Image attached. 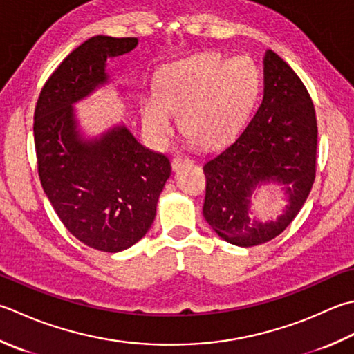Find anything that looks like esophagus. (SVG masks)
Masks as SVG:
<instances>
[{
  "label": "esophagus",
  "instance_id": "1",
  "mask_svg": "<svg viewBox=\"0 0 354 354\" xmlns=\"http://www.w3.org/2000/svg\"><path fill=\"white\" fill-rule=\"evenodd\" d=\"M192 161L189 158H183V156H175L171 159V169L173 170H178V169H181L183 165H185V164H190Z\"/></svg>",
  "mask_w": 354,
  "mask_h": 354
}]
</instances>
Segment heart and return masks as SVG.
Here are the masks:
<instances>
[{"instance_id":"obj_1","label":"heart","mask_w":354,"mask_h":354,"mask_svg":"<svg viewBox=\"0 0 354 354\" xmlns=\"http://www.w3.org/2000/svg\"><path fill=\"white\" fill-rule=\"evenodd\" d=\"M259 90V72L247 57L225 59L203 52L167 66L156 81V92L141 96L140 113L145 133L164 144L175 129V112L184 133L207 149L219 147L238 133Z\"/></svg>"}]
</instances>
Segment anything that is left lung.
Here are the masks:
<instances>
[{"instance_id": "obj_1", "label": "left lung", "mask_w": 354, "mask_h": 354, "mask_svg": "<svg viewBox=\"0 0 354 354\" xmlns=\"http://www.w3.org/2000/svg\"><path fill=\"white\" fill-rule=\"evenodd\" d=\"M315 106L293 68L273 50L264 57V98L236 140L204 164V218L221 238L239 247L281 234L307 201L316 176ZM284 185L288 205L274 221L250 216L256 186Z\"/></svg>"}]
</instances>
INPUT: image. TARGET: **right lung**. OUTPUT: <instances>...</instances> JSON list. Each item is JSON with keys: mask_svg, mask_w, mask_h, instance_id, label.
Instances as JSON below:
<instances>
[{"mask_svg": "<svg viewBox=\"0 0 354 354\" xmlns=\"http://www.w3.org/2000/svg\"><path fill=\"white\" fill-rule=\"evenodd\" d=\"M136 46L138 38L106 35L84 41L46 81L33 116L44 193L76 239L107 253L126 250L149 232L170 161L145 149L126 126L87 140L78 130L73 104L109 81V58Z\"/></svg>", "mask_w": 354, "mask_h": 354, "instance_id": "1", "label": "right lung"}]
</instances>
